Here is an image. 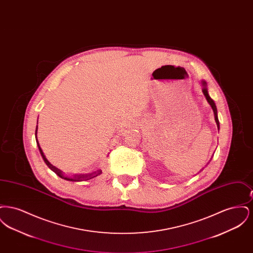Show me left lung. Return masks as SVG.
I'll list each match as a JSON object with an SVG mask.
<instances>
[{"instance_id":"left-lung-1","label":"left lung","mask_w":253,"mask_h":253,"mask_svg":"<svg viewBox=\"0 0 253 253\" xmlns=\"http://www.w3.org/2000/svg\"><path fill=\"white\" fill-rule=\"evenodd\" d=\"M201 85H202V92H203V94H204L205 97H206L207 101H208V102H209V104L211 106L212 111H213V114H214V120H215V122H216L217 128H218V130H219V129H220V124H219L218 116H217L216 105H215V103H214L213 99H212V98L210 96V95H209L208 88H207V83H206L205 81H201Z\"/></svg>"}]
</instances>
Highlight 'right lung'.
<instances>
[{"label":"right lung","instance_id":"right-lung-1","mask_svg":"<svg viewBox=\"0 0 253 253\" xmlns=\"http://www.w3.org/2000/svg\"><path fill=\"white\" fill-rule=\"evenodd\" d=\"M38 124V123H37ZM37 132H38V125H37L36 127V132H35V136H36V141L37 145H38V148H39V151H40V154H41V156L42 157V159H43V161L45 162V164L48 166V168L51 169L55 173H57V175H59L60 178H62V179H65V180L68 181H84V180H88V179H91V178H94V177H96L97 175H99L102 171L101 170H97V171H95V172H93V173H90V174H78V175H75L73 178L71 177H67V176H64L63 174H62V170H60V169L56 168L55 166H53L50 162H49L48 160H47V158L45 157L44 156V154H43V152H42V148H41V146L39 144V141H38V138H37Z\"/></svg>","mask_w":253,"mask_h":253}]
</instances>
